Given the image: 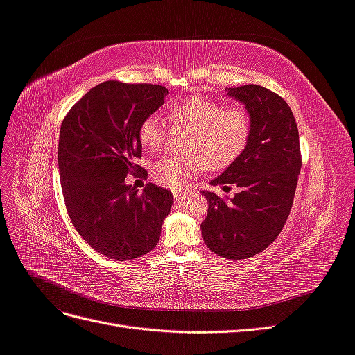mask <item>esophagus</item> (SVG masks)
<instances>
[{"label": "esophagus", "mask_w": 355, "mask_h": 355, "mask_svg": "<svg viewBox=\"0 0 355 355\" xmlns=\"http://www.w3.org/2000/svg\"><path fill=\"white\" fill-rule=\"evenodd\" d=\"M173 197H175V201H178V202H182V201H185L188 197H187V194H184V192H173Z\"/></svg>", "instance_id": "1"}]
</instances>
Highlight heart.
Masks as SVG:
<instances>
[{"label": "heart", "instance_id": "heart-1", "mask_svg": "<svg viewBox=\"0 0 355 355\" xmlns=\"http://www.w3.org/2000/svg\"><path fill=\"white\" fill-rule=\"evenodd\" d=\"M173 132L188 133L187 157L157 159L151 176L161 187L180 188L206 167L222 170L232 164L245 148L252 121L244 106H228L207 96H192L168 112ZM170 130L158 114L148 115L139 125V144L149 153L164 145Z\"/></svg>", "mask_w": 355, "mask_h": 355}]
</instances>
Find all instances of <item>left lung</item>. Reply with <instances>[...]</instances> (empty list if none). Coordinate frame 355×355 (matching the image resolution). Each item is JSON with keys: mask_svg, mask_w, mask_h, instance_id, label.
<instances>
[{"mask_svg": "<svg viewBox=\"0 0 355 355\" xmlns=\"http://www.w3.org/2000/svg\"><path fill=\"white\" fill-rule=\"evenodd\" d=\"M227 92L249 112L250 136L239 158L210 182L223 189L235 185L240 192L227 201L202 191L209 213L201 232L213 253L240 261L265 250L282 232L293 206L302 158L295 116L283 98L257 84Z\"/></svg>", "mask_w": 355, "mask_h": 355, "instance_id": "obj_1", "label": "left lung"}]
</instances>
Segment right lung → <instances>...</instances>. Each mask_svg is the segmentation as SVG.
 <instances>
[{
  "label": "right lung",
  "mask_w": 355,
  "mask_h": 355,
  "mask_svg": "<svg viewBox=\"0 0 355 355\" xmlns=\"http://www.w3.org/2000/svg\"><path fill=\"white\" fill-rule=\"evenodd\" d=\"M168 90L154 84L105 81L75 103L60 127L59 175L75 230L96 252L128 261L151 252L173 196L154 184L139 189L127 175L142 167L139 125Z\"/></svg>",
  "instance_id": "right-lung-1"
}]
</instances>
